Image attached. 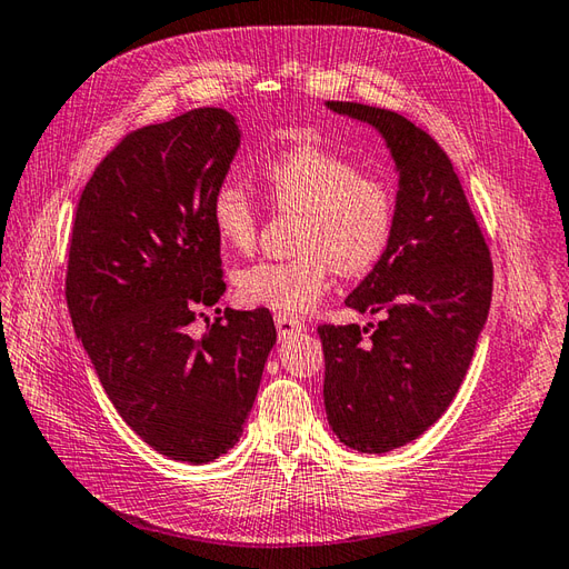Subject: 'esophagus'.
<instances>
[{"label":"esophagus","instance_id":"34e87169","mask_svg":"<svg viewBox=\"0 0 569 569\" xmlns=\"http://www.w3.org/2000/svg\"><path fill=\"white\" fill-rule=\"evenodd\" d=\"M274 326H277V333H280L282 340L287 338H295L297 333L305 331V323L295 317H284V313H277L274 317Z\"/></svg>","mask_w":569,"mask_h":569}]
</instances>
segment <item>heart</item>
I'll return each instance as SVG.
<instances>
[{
	"instance_id": "obj_1",
	"label": "heart",
	"mask_w": 569,
	"mask_h": 569,
	"mask_svg": "<svg viewBox=\"0 0 569 569\" xmlns=\"http://www.w3.org/2000/svg\"><path fill=\"white\" fill-rule=\"evenodd\" d=\"M277 209L305 213L295 260H260L233 274L238 301L282 313H305L323 297L328 274L360 277L382 260L395 226L389 189L321 146H299L264 166ZM209 221L229 252H250L258 211L246 189L226 180L211 194Z\"/></svg>"
}]
</instances>
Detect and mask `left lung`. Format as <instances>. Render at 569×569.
Masks as SVG:
<instances>
[{
  "mask_svg": "<svg viewBox=\"0 0 569 569\" xmlns=\"http://www.w3.org/2000/svg\"><path fill=\"white\" fill-rule=\"evenodd\" d=\"M385 138L399 174L382 260L346 307L385 319L319 326L323 403L333 433L358 452H389L428 431L465 380L491 301V260L452 162L395 111L326 102Z\"/></svg>",
  "mask_w": 569,
  "mask_h": 569,
  "instance_id": "obj_1",
  "label": "left lung"
}]
</instances>
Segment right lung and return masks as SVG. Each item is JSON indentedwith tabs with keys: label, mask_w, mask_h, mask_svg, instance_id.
<instances>
[{
	"label": "right lung",
	"mask_w": 569,
	"mask_h": 569,
	"mask_svg": "<svg viewBox=\"0 0 569 569\" xmlns=\"http://www.w3.org/2000/svg\"><path fill=\"white\" fill-rule=\"evenodd\" d=\"M241 148L226 109H192L129 133L74 213L66 297L74 336L136 436L180 462L229 452L277 340L268 309L231 311L192 338L223 297L211 194Z\"/></svg>",
	"instance_id": "right-lung-1"
}]
</instances>
